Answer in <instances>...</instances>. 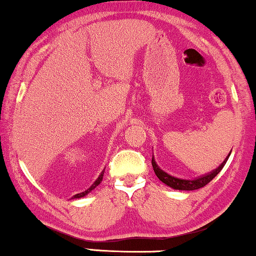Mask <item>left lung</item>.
<instances>
[{
    "label": "left lung",
    "instance_id": "left-lung-1",
    "mask_svg": "<svg viewBox=\"0 0 256 256\" xmlns=\"http://www.w3.org/2000/svg\"><path fill=\"white\" fill-rule=\"evenodd\" d=\"M230 157V156H228ZM228 157L224 160L222 166H220L218 169L213 171V172L206 174L204 177H200V178H197V180H180V178H176V177H172L170 176V174H168L166 172H164L163 170H160L158 166H157V164L155 162V160H152V168H154V171H155L156 176L158 177V180L160 182H163L164 184H166L168 186L172 188H176V190H185V191H191V190H197V188H204L206 184H208L210 182H211L213 178H214L216 174H218L222 169L225 166L227 160H228Z\"/></svg>",
    "mask_w": 256,
    "mask_h": 256
}]
</instances>
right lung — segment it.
I'll return each instance as SVG.
<instances>
[{"label": "right lung", "mask_w": 256, "mask_h": 256, "mask_svg": "<svg viewBox=\"0 0 256 256\" xmlns=\"http://www.w3.org/2000/svg\"><path fill=\"white\" fill-rule=\"evenodd\" d=\"M102 176H104V171H102V174H100V176H99V177H98V180H96V182H94V184L92 185V186H90V188H88V190H86L85 192H82V194H74V196H73V197H72V198H82V197H84V196H86L87 194H90V191H92V190H93V188H96L98 186V185H99V184L101 183V180H102Z\"/></svg>", "instance_id": "add662e5"}]
</instances>
